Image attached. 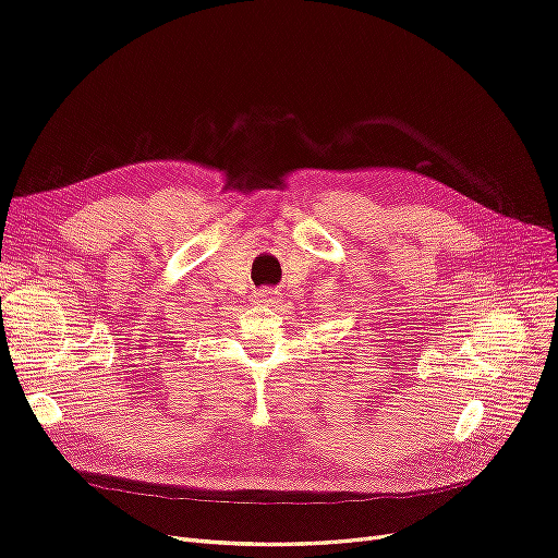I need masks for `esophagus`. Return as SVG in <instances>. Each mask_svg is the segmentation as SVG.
Listing matches in <instances>:
<instances>
[{"mask_svg": "<svg viewBox=\"0 0 558 558\" xmlns=\"http://www.w3.org/2000/svg\"><path fill=\"white\" fill-rule=\"evenodd\" d=\"M255 301L264 303V305H271V303H278V294L274 292V289H259V292L255 294Z\"/></svg>", "mask_w": 558, "mask_h": 558, "instance_id": "1", "label": "esophagus"}]
</instances>
